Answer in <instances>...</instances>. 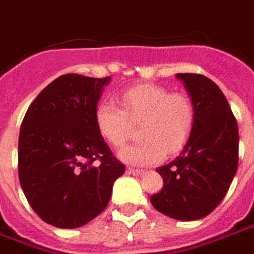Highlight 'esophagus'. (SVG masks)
I'll use <instances>...</instances> for the list:
<instances>
[{
    "label": "esophagus",
    "instance_id": "esophagus-1",
    "mask_svg": "<svg viewBox=\"0 0 254 254\" xmlns=\"http://www.w3.org/2000/svg\"><path fill=\"white\" fill-rule=\"evenodd\" d=\"M127 173H129V174H132V176H140V174H143V171L141 170H138V169H130V167H129V169H127Z\"/></svg>",
    "mask_w": 254,
    "mask_h": 254
}]
</instances>
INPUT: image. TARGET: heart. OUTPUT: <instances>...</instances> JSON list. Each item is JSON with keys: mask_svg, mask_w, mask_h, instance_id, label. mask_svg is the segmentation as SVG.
Masks as SVG:
<instances>
[{"mask_svg": "<svg viewBox=\"0 0 254 254\" xmlns=\"http://www.w3.org/2000/svg\"><path fill=\"white\" fill-rule=\"evenodd\" d=\"M122 109L109 100L95 107L96 129L106 141L121 147L130 134L132 124H140L141 143L118 152L127 165L151 166L163 159L166 152L174 154L187 144L194 127L196 111L190 98L156 84H140L122 91Z\"/></svg>", "mask_w": 254, "mask_h": 254, "instance_id": "b5f03b06", "label": "heart"}]
</instances>
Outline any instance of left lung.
<instances>
[{
    "instance_id": "left-lung-1",
    "label": "left lung",
    "mask_w": 254,
    "mask_h": 254,
    "mask_svg": "<svg viewBox=\"0 0 254 254\" xmlns=\"http://www.w3.org/2000/svg\"><path fill=\"white\" fill-rule=\"evenodd\" d=\"M196 111L191 134L169 165L158 167L163 188L151 197L156 211L177 220L205 218L223 200L238 167V125L212 80L177 73Z\"/></svg>"
}]
</instances>
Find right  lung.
<instances>
[{
    "mask_svg": "<svg viewBox=\"0 0 254 254\" xmlns=\"http://www.w3.org/2000/svg\"><path fill=\"white\" fill-rule=\"evenodd\" d=\"M110 77L64 74L25 113L19 136V180L38 216L60 229H77L109 204L125 166L95 125V107Z\"/></svg>",
    "mask_w": 254,
    "mask_h": 254,
    "instance_id": "add662e5",
    "label": "right lung"
}]
</instances>
